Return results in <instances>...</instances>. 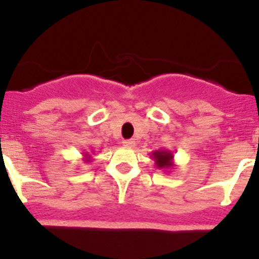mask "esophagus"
Segmentation results:
<instances>
[{"instance_id": "obj_1", "label": "esophagus", "mask_w": 259, "mask_h": 259, "mask_svg": "<svg viewBox=\"0 0 259 259\" xmlns=\"http://www.w3.org/2000/svg\"><path fill=\"white\" fill-rule=\"evenodd\" d=\"M122 144H124L125 147H127V148H133V147H135V142L133 141V139H127V141H124V142H122Z\"/></svg>"}]
</instances>
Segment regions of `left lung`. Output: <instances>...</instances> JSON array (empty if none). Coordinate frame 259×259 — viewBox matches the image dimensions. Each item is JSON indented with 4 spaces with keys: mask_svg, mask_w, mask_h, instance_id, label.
Segmentation results:
<instances>
[{
    "mask_svg": "<svg viewBox=\"0 0 259 259\" xmlns=\"http://www.w3.org/2000/svg\"><path fill=\"white\" fill-rule=\"evenodd\" d=\"M151 158L153 159L156 163L157 168L161 170H171L175 167L174 163V154L172 152L168 149H158V151H153L151 154Z\"/></svg>",
    "mask_w": 259,
    "mask_h": 259,
    "instance_id": "8db88e82",
    "label": "left lung"
}]
</instances>
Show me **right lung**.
Segmentation results:
<instances>
[{
    "mask_svg": "<svg viewBox=\"0 0 259 259\" xmlns=\"http://www.w3.org/2000/svg\"><path fill=\"white\" fill-rule=\"evenodd\" d=\"M83 156H84V162H91V161H92V156L88 153V152H84Z\"/></svg>",
    "mask_w": 259,
    "mask_h": 259,
    "instance_id": "right-lung-1",
    "label": "right lung"
}]
</instances>
